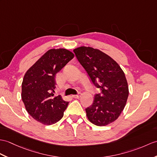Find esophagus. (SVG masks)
Segmentation results:
<instances>
[{"mask_svg": "<svg viewBox=\"0 0 157 157\" xmlns=\"http://www.w3.org/2000/svg\"><path fill=\"white\" fill-rule=\"evenodd\" d=\"M81 95H82V94L80 93V92H79L78 94H76V95L72 96V97L74 98H80V96H81Z\"/></svg>", "mask_w": 157, "mask_h": 157, "instance_id": "34e87169", "label": "esophagus"}]
</instances>
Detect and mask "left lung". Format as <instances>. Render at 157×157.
Here are the masks:
<instances>
[{
	"mask_svg": "<svg viewBox=\"0 0 157 157\" xmlns=\"http://www.w3.org/2000/svg\"><path fill=\"white\" fill-rule=\"evenodd\" d=\"M74 52L90 81L100 90L94 96L92 104L86 108L87 117L96 126H106L118 118L126 104L129 92L124 73L100 50L80 47Z\"/></svg>",
	"mask_w": 157,
	"mask_h": 157,
	"instance_id": "left-lung-1",
	"label": "left lung"
}]
</instances>
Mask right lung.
I'll list each match as a JSON object with an SVG mask.
<instances>
[{
    "instance_id": "1",
    "label": "right lung",
    "mask_w": 157,
    "mask_h": 157,
    "mask_svg": "<svg viewBox=\"0 0 157 157\" xmlns=\"http://www.w3.org/2000/svg\"><path fill=\"white\" fill-rule=\"evenodd\" d=\"M74 57V53L65 49H50L24 76L22 100L29 114L43 124H53L63 116L69 101L60 95L55 96V77Z\"/></svg>"
}]
</instances>
